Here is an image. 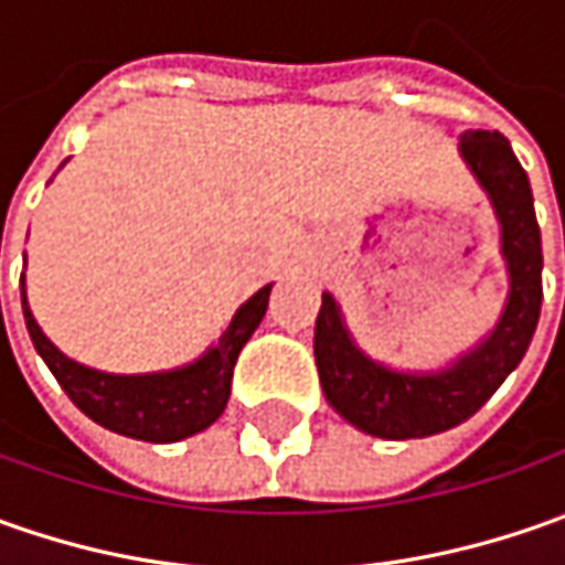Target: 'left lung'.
Here are the masks:
<instances>
[{"mask_svg": "<svg viewBox=\"0 0 565 565\" xmlns=\"http://www.w3.org/2000/svg\"><path fill=\"white\" fill-rule=\"evenodd\" d=\"M459 153L488 191L500 220V254L510 273L503 315L488 337L444 371H393L367 359L349 333L337 298L323 292L315 359L327 402L380 440H412L468 422L525 359L541 317V228L532 185L500 131H466Z\"/></svg>", "mask_w": 565, "mask_h": 565, "instance_id": "8db88e82", "label": "left lung"}]
</instances>
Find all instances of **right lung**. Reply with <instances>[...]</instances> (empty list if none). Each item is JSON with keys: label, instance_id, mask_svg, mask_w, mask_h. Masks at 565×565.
Segmentation results:
<instances>
[{"label": "right lung", "instance_id": "add662e5", "mask_svg": "<svg viewBox=\"0 0 565 565\" xmlns=\"http://www.w3.org/2000/svg\"><path fill=\"white\" fill-rule=\"evenodd\" d=\"M270 289L273 286H264L260 292L250 295L228 320L220 342L210 345L201 359L163 374H106L62 355L33 320L24 292V276H21V308H24V323L33 349L46 361L58 386L68 393V399L90 422L143 444H175L191 434H201L223 415L238 352L245 349L250 333L267 315Z\"/></svg>", "mask_w": 565, "mask_h": 565}]
</instances>
